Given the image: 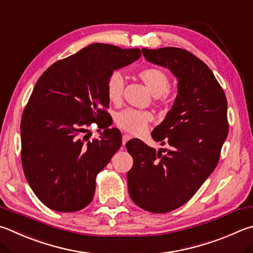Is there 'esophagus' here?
<instances>
[{
  "label": "esophagus",
  "instance_id": "1",
  "mask_svg": "<svg viewBox=\"0 0 253 253\" xmlns=\"http://www.w3.org/2000/svg\"><path fill=\"white\" fill-rule=\"evenodd\" d=\"M131 138L130 137V135H128V134H125V135H123V145H125L126 142L129 140Z\"/></svg>",
  "mask_w": 253,
  "mask_h": 253
}]
</instances>
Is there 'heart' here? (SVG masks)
Instances as JSON below:
<instances>
[{"mask_svg": "<svg viewBox=\"0 0 253 253\" xmlns=\"http://www.w3.org/2000/svg\"><path fill=\"white\" fill-rule=\"evenodd\" d=\"M139 79L145 83L147 88L155 96L159 104H167L170 99V79L166 72L159 67H147L138 73ZM125 80L121 72L114 71L106 80V95L113 104L122 102ZM153 114L147 111L127 108L119 112L115 117L116 125L130 134L139 135L146 130L148 124L153 121Z\"/></svg>", "mask_w": 253, "mask_h": 253, "instance_id": "b5f03b06", "label": "heart"}]
</instances>
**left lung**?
Here are the masks:
<instances>
[{"label": "left lung", "instance_id": "8db88e82", "mask_svg": "<svg viewBox=\"0 0 253 253\" xmlns=\"http://www.w3.org/2000/svg\"><path fill=\"white\" fill-rule=\"evenodd\" d=\"M147 61L167 67L178 80V94L163 123L151 132L167 142L156 150L139 139L126 144L134 165L128 191L141 209L165 213L185 205L217 167L227 139V98L213 73L194 54L178 47L141 49Z\"/></svg>", "mask_w": 253, "mask_h": 253}]
</instances>
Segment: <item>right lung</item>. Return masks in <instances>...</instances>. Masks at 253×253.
I'll list each match as a JSON object with an SVG mask.
<instances>
[{"label":"right lung","mask_w":253,"mask_h":253,"mask_svg":"<svg viewBox=\"0 0 253 253\" xmlns=\"http://www.w3.org/2000/svg\"><path fill=\"white\" fill-rule=\"evenodd\" d=\"M140 56L139 48L94 43L52 64L36 82L22 115L21 160L49 209L74 212L93 199L96 176L122 146L121 131L108 128L106 80ZM91 122L105 130L89 141Z\"/></svg>","instance_id":"obj_1"}]
</instances>
